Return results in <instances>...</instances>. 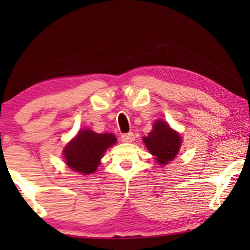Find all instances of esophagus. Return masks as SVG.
<instances>
[{
    "label": "esophagus",
    "instance_id": "34e87169",
    "mask_svg": "<svg viewBox=\"0 0 250 250\" xmlns=\"http://www.w3.org/2000/svg\"><path fill=\"white\" fill-rule=\"evenodd\" d=\"M121 139H122L123 142L129 143V142L134 141L135 136H134V134H133V133L131 132V133H126V134H123V135L121 136Z\"/></svg>",
    "mask_w": 250,
    "mask_h": 250
}]
</instances>
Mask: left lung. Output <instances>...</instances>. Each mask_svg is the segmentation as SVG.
<instances>
[{"instance_id":"1","label":"left lung","mask_w":250,"mask_h":250,"mask_svg":"<svg viewBox=\"0 0 250 250\" xmlns=\"http://www.w3.org/2000/svg\"><path fill=\"white\" fill-rule=\"evenodd\" d=\"M152 127L148 136L143 138V142L159 165H167L179 153L182 139L163 119L156 121Z\"/></svg>"}]
</instances>
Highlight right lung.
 Wrapping results in <instances>:
<instances>
[{
    "label": "right lung",
    "instance_id": "right-lung-1",
    "mask_svg": "<svg viewBox=\"0 0 250 250\" xmlns=\"http://www.w3.org/2000/svg\"><path fill=\"white\" fill-rule=\"evenodd\" d=\"M117 139L112 133H95L91 129H81L78 134L64 146V162L75 172L94 173L100 165L105 150L114 146Z\"/></svg>",
    "mask_w": 250,
    "mask_h": 250
}]
</instances>
